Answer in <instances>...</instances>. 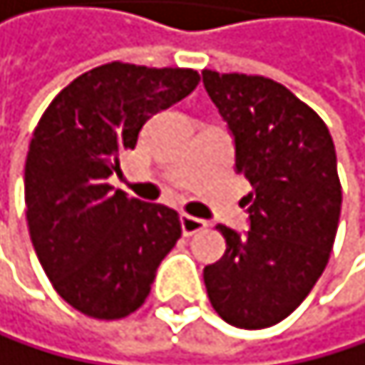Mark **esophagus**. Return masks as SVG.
Masks as SVG:
<instances>
[{"instance_id": "34e87169", "label": "esophagus", "mask_w": 365, "mask_h": 365, "mask_svg": "<svg viewBox=\"0 0 365 365\" xmlns=\"http://www.w3.org/2000/svg\"><path fill=\"white\" fill-rule=\"evenodd\" d=\"M180 227H182V234H185V236H194V234H198V232H202V230L207 227V222H205L202 218L182 214V216H180Z\"/></svg>"}]
</instances>
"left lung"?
I'll return each instance as SVG.
<instances>
[{
    "mask_svg": "<svg viewBox=\"0 0 365 365\" xmlns=\"http://www.w3.org/2000/svg\"><path fill=\"white\" fill-rule=\"evenodd\" d=\"M210 98L250 180V232L218 225L227 250L202 272L212 308L245 330L292 314L324 274L341 214V180L326 122L283 84L245 73L202 71Z\"/></svg>",
    "mask_w": 365,
    "mask_h": 365,
    "instance_id": "1",
    "label": "left lung"
}]
</instances>
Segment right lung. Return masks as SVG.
I'll list each match as a JSON object with an SVG mask.
<instances>
[{
  "mask_svg": "<svg viewBox=\"0 0 365 365\" xmlns=\"http://www.w3.org/2000/svg\"><path fill=\"white\" fill-rule=\"evenodd\" d=\"M198 82L194 68L109 62L62 88L37 122L24 171L29 234L55 292L91 319L135 312L182 234L176 210L113 192L109 176L143 124Z\"/></svg>",
  "mask_w": 365,
  "mask_h": 365,
  "instance_id": "obj_1",
  "label": "right lung"
}]
</instances>
